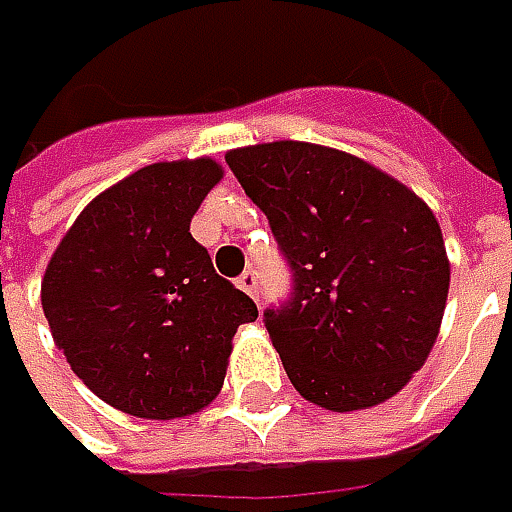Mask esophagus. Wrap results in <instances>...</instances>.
Here are the masks:
<instances>
[{"label":"esophagus","instance_id":"esophagus-1","mask_svg":"<svg viewBox=\"0 0 512 512\" xmlns=\"http://www.w3.org/2000/svg\"><path fill=\"white\" fill-rule=\"evenodd\" d=\"M236 285L242 287L247 296H253V299H256V293H259V276H256V270H250V267H247L245 273L236 279Z\"/></svg>","mask_w":512,"mask_h":512}]
</instances>
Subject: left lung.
Listing matches in <instances>:
<instances>
[{
    "label": "left lung",
    "instance_id": "obj_1",
    "mask_svg": "<svg viewBox=\"0 0 512 512\" xmlns=\"http://www.w3.org/2000/svg\"><path fill=\"white\" fill-rule=\"evenodd\" d=\"M225 162L290 267V296L267 307L265 327L293 387L339 413L399 393L439 336L450 287L430 207L322 145L270 142Z\"/></svg>",
    "mask_w": 512,
    "mask_h": 512
}]
</instances>
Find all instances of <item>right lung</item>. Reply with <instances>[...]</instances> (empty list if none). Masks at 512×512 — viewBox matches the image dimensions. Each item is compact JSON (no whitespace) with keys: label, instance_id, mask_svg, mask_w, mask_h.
Here are the masks:
<instances>
[{"label":"right lung","instance_id":"add662e5","mask_svg":"<svg viewBox=\"0 0 512 512\" xmlns=\"http://www.w3.org/2000/svg\"><path fill=\"white\" fill-rule=\"evenodd\" d=\"M213 159L159 162L96 196L56 247L42 310L70 370L110 407L179 419L216 399L253 299L222 279L190 219Z\"/></svg>","mask_w":512,"mask_h":512}]
</instances>
